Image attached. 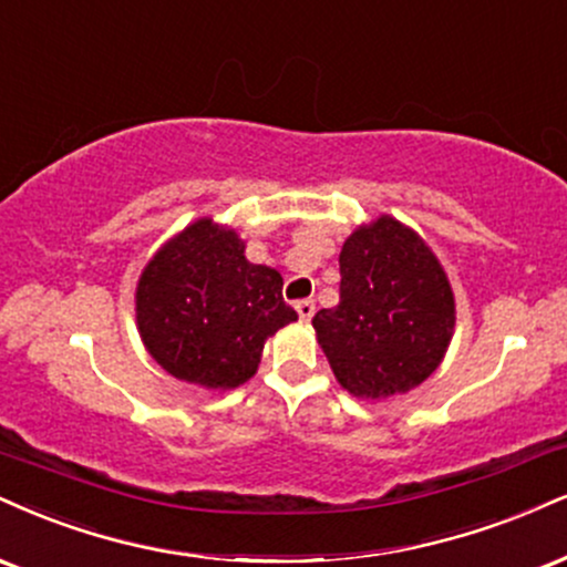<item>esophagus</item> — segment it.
<instances>
[{
	"label": "esophagus",
	"mask_w": 567,
	"mask_h": 567,
	"mask_svg": "<svg viewBox=\"0 0 567 567\" xmlns=\"http://www.w3.org/2000/svg\"><path fill=\"white\" fill-rule=\"evenodd\" d=\"M296 311H298V317L303 319V322H311V317H313V311H317V306H313V301H309V298H306V301H298L296 303Z\"/></svg>",
	"instance_id": "obj_1"
}]
</instances>
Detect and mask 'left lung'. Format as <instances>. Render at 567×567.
Masks as SVG:
<instances>
[{
  "label": "left lung",
  "mask_w": 567,
  "mask_h": 567,
  "mask_svg": "<svg viewBox=\"0 0 567 567\" xmlns=\"http://www.w3.org/2000/svg\"><path fill=\"white\" fill-rule=\"evenodd\" d=\"M340 303L311 319L338 383L388 399L427 380L454 332V292L425 240L380 216L340 250Z\"/></svg>",
  "instance_id": "1"
}]
</instances>
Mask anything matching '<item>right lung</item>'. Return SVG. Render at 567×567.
Here are the masks:
<instances>
[{
  "mask_svg": "<svg viewBox=\"0 0 567 567\" xmlns=\"http://www.w3.org/2000/svg\"><path fill=\"white\" fill-rule=\"evenodd\" d=\"M296 319L279 271L250 264L237 231L214 218H197L163 245L136 285V327L150 357L210 391L254 378L264 340Z\"/></svg>",
  "mask_w": 567,
  "mask_h": 567,
  "instance_id": "right-lung-1",
  "label": "right lung"
}]
</instances>
